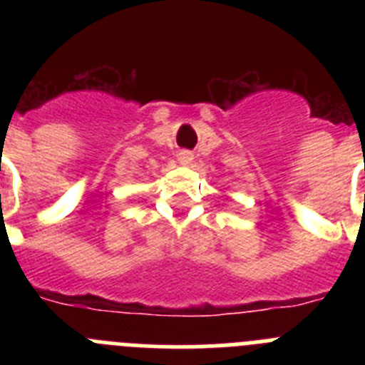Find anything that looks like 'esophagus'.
<instances>
[{
    "mask_svg": "<svg viewBox=\"0 0 365 365\" xmlns=\"http://www.w3.org/2000/svg\"><path fill=\"white\" fill-rule=\"evenodd\" d=\"M177 159H179V163L182 164V166H190V164L193 163V153L190 150H180L179 153H177Z\"/></svg>",
    "mask_w": 365,
    "mask_h": 365,
    "instance_id": "obj_1",
    "label": "esophagus"
}]
</instances>
